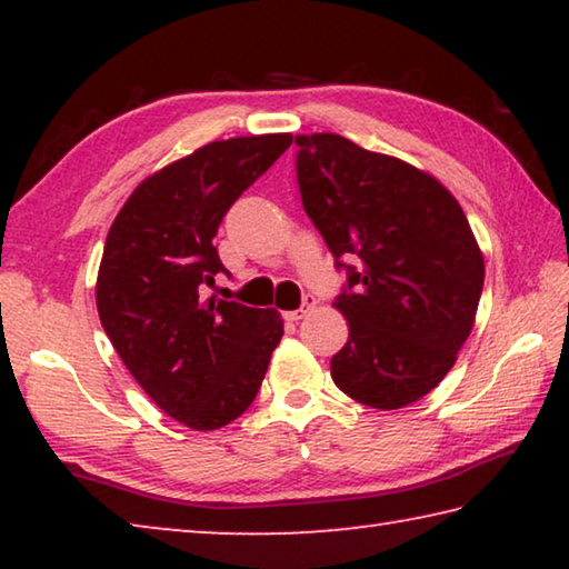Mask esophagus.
<instances>
[{
    "label": "esophagus",
    "mask_w": 569,
    "mask_h": 569,
    "mask_svg": "<svg viewBox=\"0 0 569 569\" xmlns=\"http://www.w3.org/2000/svg\"><path fill=\"white\" fill-rule=\"evenodd\" d=\"M313 308H316V298H313V296H306V298H303V306L296 308V311H288L286 319H288V321H301V319H306L308 313L313 311Z\"/></svg>",
    "instance_id": "1"
}]
</instances>
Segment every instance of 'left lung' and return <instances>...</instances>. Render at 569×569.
<instances>
[{"instance_id": "obj_1", "label": "left lung", "mask_w": 569, "mask_h": 569, "mask_svg": "<svg viewBox=\"0 0 569 569\" xmlns=\"http://www.w3.org/2000/svg\"><path fill=\"white\" fill-rule=\"evenodd\" d=\"M303 208L349 288L336 308L349 341L331 359L346 397L401 409L447 377L475 326L485 256L457 198L411 162L336 132L296 134Z\"/></svg>"}]
</instances>
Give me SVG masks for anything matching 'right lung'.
<instances>
[{"label":"right lung","instance_id":"obj_1","mask_svg":"<svg viewBox=\"0 0 569 569\" xmlns=\"http://www.w3.org/2000/svg\"><path fill=\"white\" fill-rule=\"evenodd\" d=\"M288 146V132L208 142L142 180L104 240L102 329L142 391L188 429L238 419L283 336L276 308L203 301L200 288L226 273L213 246L220 220Z\"/></svg>","mask_w":569,"mask_h":569}]
</instances>
